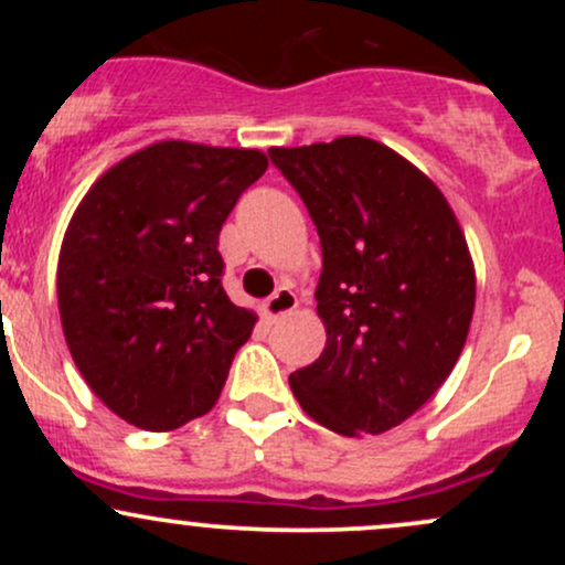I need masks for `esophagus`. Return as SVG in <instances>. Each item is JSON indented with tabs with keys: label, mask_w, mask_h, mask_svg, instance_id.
Masks as SVG:
<instances>
[{
	"label": "esophagus",
	"mask_w": 565,
	"mask_h": 565,
	"mask_svg": "<svg viewBox=\"0 0 565 565\" xmlns=\"http://www.w3.org/2000/svg\"><path fill=\"white\" fill-rule=\"evenodd\" d=\"M295 308H297V295L291 289L281 287L274 297H268V300L260 305V313L265 321H276L281 319L284 313H291Z\"/></svg>",
	"instance_id": "esophagus-1"
}]
</instances>
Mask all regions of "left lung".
Wrapping results in <instances>:
<instances>
[{
	"label": "left lung",
	"mask_w": 565,
	"mask_h": 565,
	"mask_svg": "<svg viewBox=\"0 0 565 565\" xmlns=\"http://www.w3.org/2000/svg\"><path fill=\"white\" fill-rule=\"evenodd\" d=\"M268 157L321 238L327 348L289 385L310 419L391 430L436 395L468 340L476 268L438 185L377 140L348 135Z\"/></svg>",
	"instance_id": "1"
}]
</instances>
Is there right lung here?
<instances>
[{
  "instance_id": "add662e5",
  "label": "right lung",
  "mask_w": 565,
  "mask_h": 565,
  "mask_svg": "<svg viewBox=\"0 0 565 565\" xmlns=\"http://www.w3.org/2000/svg\"><path fill=\"white\" fill-rule=\"evenodd\" d=\"M265 170L255 148L161 140L103 172L76 206L57 260L63 334L125 423L174 430L220 398L257 316L225 295L217 238Z\"/></svg>"
}]
</instances>
